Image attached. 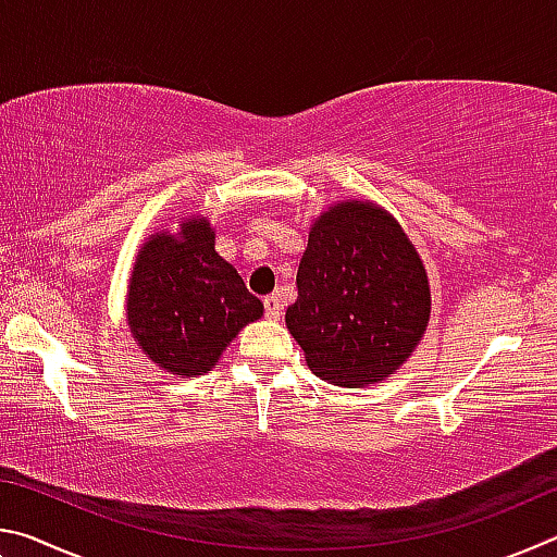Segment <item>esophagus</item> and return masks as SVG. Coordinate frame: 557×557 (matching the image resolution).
<instances>
[{
	"mask_svg": "<svg viewBox=\"0 0 557 557\" xmlns=\"http://www.w3.org/2000/svg\"><path fill=\"white\" fill-rule=\"evenodd\" d=\"M262 301H265V317L272 319V322H277V319L282 317V301H280V297L277 295H268Z\"/></svg>",
	"mask_w": 557,
	"mask_h": 557,
	"instance_id": "obj_1",
	"label": "esophagus"
}]
</instances>
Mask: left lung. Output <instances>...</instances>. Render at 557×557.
Listing matches in <instances>:
<instances>
[{
	"label": "left lung",
	"mask_w": 557,
	"mask_h": 557,
	"mask_svg": "<svg viewBox=\"0 0 557 557\" xmlns=\"http://www.w3.org/2000/svg\"><path fill=\"white\" fill-rule=\"evenodd\" d=\"M285 322L322 381L356 388L398 371L430 322L428 272L400 223L371 201L329 206Z\"/></svg>",
	"instance_id": "obj_1"
}]
</instances>
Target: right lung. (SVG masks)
<instances>
[{"label":"right lung","mask_w":557,"mask_h":557,"mask_svg":"<svg viewBox=\"0 0 557 557\" xmlns=\"http://www.w3.org/2000/svg\"><path fill=\"white\" fill-rule=\"evenodd\" d=\"M262 317L231 262L215 252L211 223L194 215L182 233L149 235L132 268L127 324L139 348L174 375H203L243 326Z\"/></svg>","instance_id":"add662e5"}]
</instances>
